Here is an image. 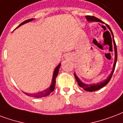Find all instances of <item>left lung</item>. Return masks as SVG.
I'll return each instance as SVG.
<instances>
[{
  "instance_id": "8db88e82",
  "label": "left lung",
  "mask_w": 123,
  "mask_h": 123,
  "mask_svg": "<svg viewBox=\"0 0 123 123\" xmlns=\"http://www.w3.org/2000/svg\"><path fill=\"white\" fill-rule=\"evenodd\" d=\"M85 18L87 19V20L88 21H91V22H93V21H96V22H100V23H104L103 21H102L100 19H99L96 17L94 16H91V15H87L85 16ZM107 27L109 29V30L111 32V33L112 34L113 38V34L112 32V31L111 29H110V27H109V25H106ZM113 44H114V50H115V62H114V64H113V70L111 73L110 74V75L108 76V78L105 80L104 81H103L102 82H100L98 83H96V84H85L83 83L81 81V80L78 78V76L76 75L75 73H74V76H75V78L77 82L78 83V85L80 86V87L83 88L85 91H89V92H92V91H97V90L100 89L101 88H102L104 86H105L106 85L108 84L109 81L111 80V78L112 77L113 74V72L115 70V65H116V62H117V46H116V44H115V42L114 38L113 39Z\"/></svg>"
}]
</instances>
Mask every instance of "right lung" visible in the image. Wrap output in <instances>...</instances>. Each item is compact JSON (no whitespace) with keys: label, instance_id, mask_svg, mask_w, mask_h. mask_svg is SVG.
Wrapping results in <instances>:
<instances>
[{"label":"right lung","instance_id":"1","mask_svg":"<svg viewBox=\"0 0 123 123\" xmlns=\"http://www.w3.org/2000/svg\"><path fill=\"white\" fill-rule=\"evenodd\" d=\"M34 19H27L26 21H25L23 23H21V24L18 26L17 28H18L20 26H21L22 25L26 23H28L29 21H32ZM16 28V29H17ZM60 66H61V64H59L58 66L56 67V68L55 69L54 72H53V78H52V83L50 85V87L48 89H46L45 90L43 91L39 92L38 93H36V94H28L27 92H24L25 94L29 96H32V97H34V98H42V97H45V96H47L48 95L51 93L55 89V83H56V78L58 75V73H59V68H60Z\"/></svg>","mask_w":123,"mask_h":123}]
</instances>
